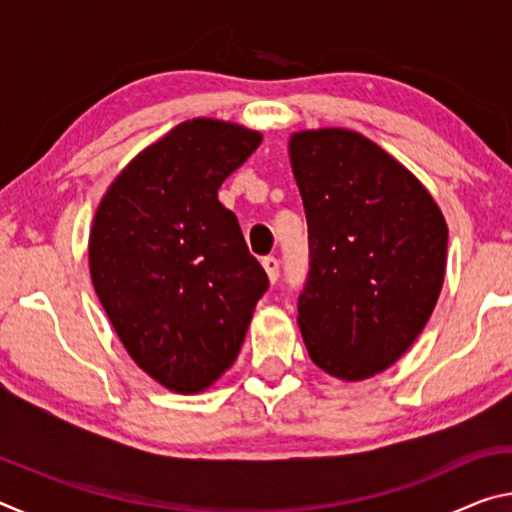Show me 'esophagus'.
<instances>
[{"instance_id":"esophagus-1","label":"esophagus","mask_w":512,"mask_h":512,"mask_svg":"<svg viewBox=\"0 0 512 512\" xmlns=\"http://www.w3.org/2000/svg\"><path fill=\"white\" fill-rule=\"evenodd\" d=\"M262 266H264V271L268 275V280L277 282V277H280V259L268 255V257L262 259Z\"/></svg>"}]
</instances>
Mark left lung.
Masks as SVG:
<instances>
[{
	"label": "left lung",
	"mask_w": 512,
	"mask_h": 512,
	"mask_svg": "<svg viewBox=\"0 0 512 512\" xmlns=\"http://www.w3.org/2000/svg\"><path fill=\"white\" fill-rule=\"evenodd\" d=\"M309 228L298 325L311 361L361 381L418 339L445 280L447 223L413 173L348 128L293 133Z\"/></svg>",
	"instance_id": "obj_1"
}]
</instances>
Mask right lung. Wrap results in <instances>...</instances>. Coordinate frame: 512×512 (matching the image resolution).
Masks as SVG:
<instances>
[{
    "label": "right lung",
    "instance_id": "right-lung-1",
    "mask_svg": "<svg viewBox=\"0 0 512 512\" xmlns=\"http://www.w3.org/2000/svg\"><path fill=\"white\" fill-rule=\"evenodd\" d=\"M262 135L219 119L178 124L128 162L90 230V275L126 352L169 391L212 386L268 289L219 187Z\"/></svg>",
    "mask_w": 512,
    "mask_h": 512
}]
</instances>
